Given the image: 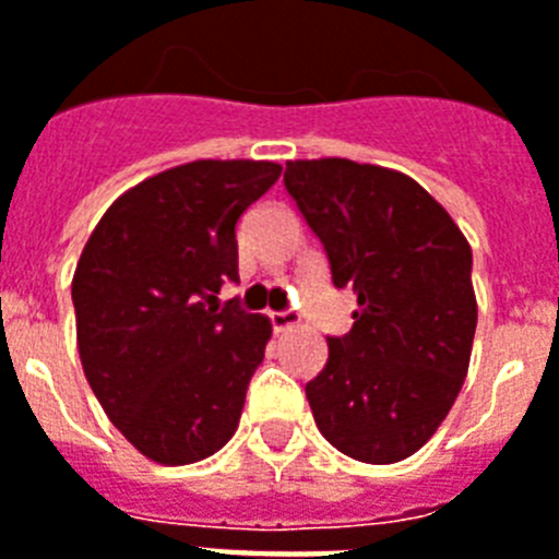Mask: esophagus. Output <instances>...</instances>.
Masks as SVG:
<instances>
[{
    "mask_svg": "<svg viewBox=\"0 0 559 559\" xmlns=\"http://www.w3.org/2000/svg\"><path fill=\"white\" fill-rule=\"evenodd\" d=\"M270 324L275 333H287V330H293L295 324H298V316H295L293 310H284V312H270Z\"/></svg>",
    "mask_w": 559,
    "mask_h": 559,
    "instance_id": "obj_1",
    "label": "esophagus"
}]
</instances>
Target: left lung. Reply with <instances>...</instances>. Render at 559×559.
Returning a JSON list of instances; mask_svg holds the SVG:
<instances>
[{"mask_svg":"<svg viewBox=\"0 0 559 559\" xmlns=\"http://www.w3.org/2000/svg\"><path fill=\"white\" fill-rule=\"evenodd\" d=\"M284 186L324 243L338 289L358 310L326 335L307 382L316 425L370 465L407 460L460 396L476 330L471 247L453 217L402 171L344 157L289 160Z\"/></svg>","mask_w":559,"mask_h":559,"instance_id":"8db88e82","label":"left lung"}]
</instances>
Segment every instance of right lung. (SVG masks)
<instances>
[{"mask_svg": "<svg viewBox=\"0 0 559 559\" xmlns=\"http://www.w3.org/2000/svg\"><path fill=\"white\" fill-rule=\"evenodd\" d=\"M281 175L270 160H194L120 194L85 243L71 298L94 396L143 456L189 465L238 430L272 324L238 301L235 224Z\"/></svg>", "mask_w": 559, "mask_h": 559, "instance_id": "add662e5", "label": "right lung"}]
</instances>
